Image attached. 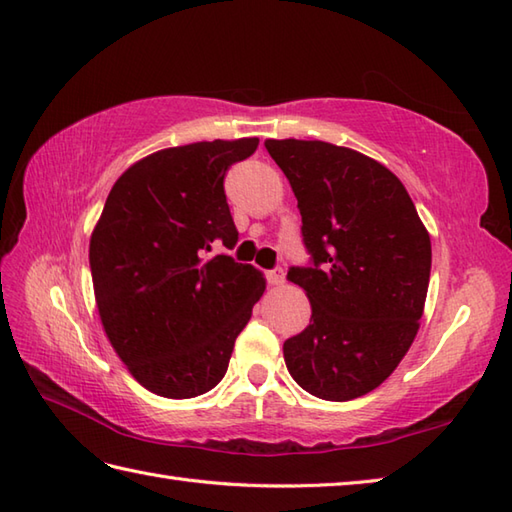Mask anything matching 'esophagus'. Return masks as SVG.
<instances>
[{
    "instance_id": "1",
    "label": "esophagus",
    "mask_w": 512,
    "mask_h": 512,
    "mask_svg": "<svg viewBox=\"0 0 512 512\" xmlns=\"http://www.w3.org/2000/svg\"><path fill=\"white\" fill-rule=\"evenodd\" d=\"M265 278H267V282H269L271 287H280V285H285V269H280V267L271 269V271H267Z\"/></svg>"
}]
</instances>
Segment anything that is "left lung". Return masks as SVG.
I'll return each instance as SVG.
<instances>
[{
    "label": "left lung",
    "instance_id": "1",
    "mask_svg": "<svg viewBox=\"0 0 512 512\" xmlns=\"http://www.w3.org/2000/svg\"><path fill=\"white\" fill-rule=\"evenodd\" d=\"M302 214L311 324L287 339V370L324 401H350L390 377L423 317L431 241L401 179L372 157L320 140H267Z\"/></svg>",
    "mask_w": 512,
    "mask_h": 512
}]
</instances>
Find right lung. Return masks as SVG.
<instances>
[{
  "label": "right lung",
  "mask_w": 512,
  "mask_h": 512,
  "mask_svg": "<svg viewBox=\"0 0 512 512\" xmlns=\"http://www.w3.org/2000/svg\"><path fill=\"white\" fill-rule=\"evenodd\" d=\"M258 138L195 142L146 155L113 184L89 241L96 306L113 350L146 390L192 399L227 372L265 278L232 256L227 168Z\"/></svg>",
  "instance_id": "add662e5"
}]
</instances>
